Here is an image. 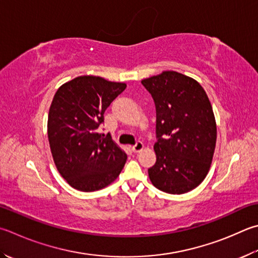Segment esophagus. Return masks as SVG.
Returning a JSON list of instances; mask_svg holds the SVG:
<instances>
[{"instance_id": "esophagus-1", "label": "esophagus", "mask_w": 258, "mask_h": 258, "mask_svg": "<svg viewBox=\"0 0 258 258\" xmlns=\"http://www.w3.org/2000/svg\"><path fill=\"white\" fill-rule=\"evenodd\" d=\"M143 149H144V144L142 142H138L137 144L131 147V150H133L134 153H140Z\"/></svg>"}]
</instances>
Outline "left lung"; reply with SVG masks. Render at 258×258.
<instances>
[{"label":"left lung","mask_w":258,"mask_h":258,"mask_svg":"<svg viewBox=\"0 0 258 258\" xmlns=\"http://www.w3.org/2000/svg\"><path fill=\"white\" fill-rule=\"evenodd\" d=\"M156 105V164L150 182L166 193L183 194L200 185L211 167L217 124L203 87L192 77L164 71L142 81Z\"/></svg>","instance_id":"left-lung-1"}]
</instances>
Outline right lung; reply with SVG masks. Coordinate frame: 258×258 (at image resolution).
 I'll return each instance as SVG.
<instances>
[{
	"label": "right lung",
	"instance_id": "obj_1",
	"mask_svg": "<svg viewBox=\"0 0 258 258\" xmlns=\"http://www.w3.org/2000/svg\"><path fill=\"white\" fill-rule=\"evenodd\" d=\"M127 84L84 75L57 90L48 114V140L57 171L72 187L93 192L110 185L127 154L98 133L104 112Z\"/></svg>",
	"mask_w": 258,
	"mask_h": 258
}]
</instances>
